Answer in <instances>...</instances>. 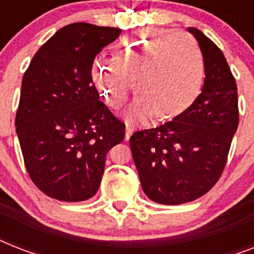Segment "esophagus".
Here are the masks:
<instances>
[{
	"mask_svg": "<svg viewBox=\"0 0 254 254\" xmlns=\"http://www.w3.org/2000/svg\"><path fill=\"white\" fill-rule=\"evenodd\" d=\"M131 133H133V129H131V127L127 125V127H125V139H127V141H129Z\"/></svg>",
	"mask_w": 254,
	"mask_h": 254,
	"instance_id": "34e87169",
	"label": "esophagus"
}]
</instances>
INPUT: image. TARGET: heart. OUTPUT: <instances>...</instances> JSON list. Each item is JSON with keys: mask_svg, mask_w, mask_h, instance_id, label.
Instances as JSON below:
<instances>
[{"mask_svg": "<svg viewBox=\"0 0 254 254\" xmlns=\"http://www.w3.org/2000/svg\"><path fill=\"white\" fill-rule=\"evenodd\" d=\"M117 58H97L91 75L97 91L113 109L125 104L135 83L137 99L125 120L139 123L157 116L177 117L200 95L205 76L204 58L196 42L171 29L146 27L124 37Z\"/></svg>", "mask_w": 254, "mask_h": 254, "instance_id": "1", "label": "heart"}]
</instances>
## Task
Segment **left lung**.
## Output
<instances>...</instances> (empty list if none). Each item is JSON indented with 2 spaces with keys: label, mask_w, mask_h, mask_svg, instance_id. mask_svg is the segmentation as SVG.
Masks as SVG:
<instances>
[{
  "label": "left lung",
  "mask_w": 254,
  "mask_h": 254,
  "mask_svg": "<svg viewBox=\"0 0 254 254\" xmlns=\"http://www.w3.org/2000/svg\"><path fill=\"white\" fill-rule=\"evenodd\" d=\"M187 30L204 58L201 93L173 121L130 137L143 192L159 204H183L208 192L224 170L239 125L236 81L224 54L200 30Z\"/></svg>",
  "instance_id": "8db88e82"
}]
</instances>
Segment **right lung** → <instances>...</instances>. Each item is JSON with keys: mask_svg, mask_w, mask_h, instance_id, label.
<instances>
[{"mask_svg": "<svg viewBox=\"0 0 254 254\" xmlns=\"http://www.w3.org/2000/svg\"><path fill=\"white\" fill-rule=\"evenodd\" d=\"M121 30L77 22L58 30L26 69L15 116L31 181L47 196L83 201L97 192L105 157L125 137L92 81L96 55Z\"/></svg>", "mask_w": 254, "mask_h": 254, "instance_id": "1", "label": "right lung"}]
</instances>
